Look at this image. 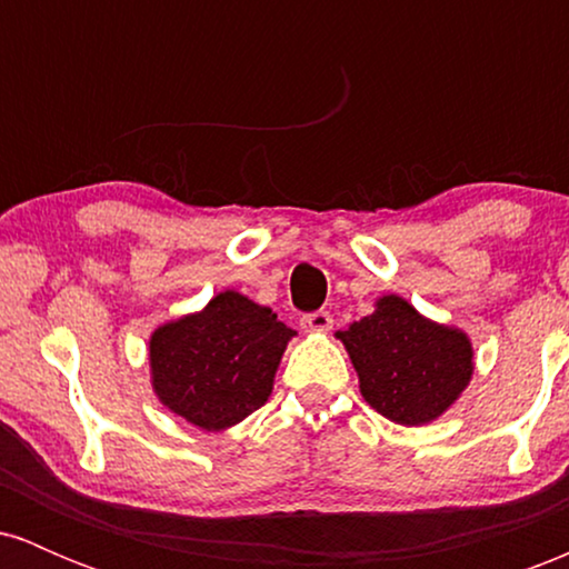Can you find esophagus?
I'll return each instance as SVG.
<instances>
[{"mask_svg":"<svg viewBox=\"0 0 569 569\" xmlns=\"http://www.w3.org/2000/svg\"><path fill=\"white\" fill-rule=\"evenodd\" d=\"M302 329L310 331V335H326L331 329V316L326 310L310 312V316L302 318Z\"/></svg>","mask_w":569,"mask_h":569,"instance_id":"1","label":"esophagus"}]
</instances>
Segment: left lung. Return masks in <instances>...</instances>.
Returning <instances> with one entry per match:
<instances>
[{
	"label": "left lung",
	"mask_w": 569,
	"mask_h": 569,
	"mask_svg": "<svg viewBox=\"0 0 569 569\" xmlns=\"http://www.w3.org/2000/svg\"><path fill=\"white\" fill-rule=\"evenodd\" d=\"M335 337L348 350L363 401L398 426L439 420L471 385V337L422 316L398 293H385L371 316Z\"/></svg>",
	"instance_id": "left-lung-1"
}]
</instances>
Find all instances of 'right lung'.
<instances>
[{
	"instance_id": "add662e5",
	"label": "right lung",
	"mask_w": 569,
	"mask_h": 569,
	"mask_svg": "<svg viewBox=\"0 0 569 569\" xmlns=\"http://www.w3.org/2000/svg\"><path fill=\"white\" fill-rule=\"evenodd\" d=\"M293 337L270 307L234 289L219 291L202 310L149 335L152 393L189 426L221 433L264 407Z\"/></svg>"
}]
</instances>
